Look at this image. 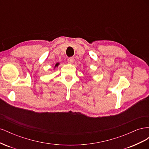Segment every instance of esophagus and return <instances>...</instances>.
I'll list each match as a JSON object with an SVG mask.
<instances>
[{"instance_id": "esophagus-1", "label": "esophagus", "mask_w": 149, "mask_h": 149, "mask_svg": "<svg viewBox=\"0 0 149 149\" xmlns=\"http://www.w3.org/2000/svg\"><path fill=\"white\" fill-rule=\"evenodd\" d=\"M74 61V57H70L68 58V62L69 63H71V64L73 63Z\"/></svg>"}]
</instances>
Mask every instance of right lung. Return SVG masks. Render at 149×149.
<instances>
[{"label":"right lung","instance_id":"1","mask_svg":"<svg viewBox=\"0 0 149 149\" xmlns=\"http://www.w3.org/2000/svg\"><path fill=\"white\" fill-rule=\"evenodd\" d=\"M59 64H60L59 63H56V64L55 65V68H56V67H58V66L59 65Z\"/></svg>","mask_w":149,"mask_h":149}]
</instances>
